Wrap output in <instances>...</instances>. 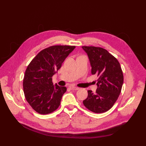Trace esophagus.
I'll return each mask as SVG.
<instances>
[{"instance_id": "1", "label": "esophagus", "mask_w": 146, "mask_h": 146, "mask_svg": "<svg viewBox=\"0 0 146 146\" xmlns=\"http://www.w3.org/2000/svg\"><path fill=\"white\" fill-rule=\"evenodd\" d=\"M70 90H79V88L76 87V86H70Z\"/></svg>"}]
</instances>
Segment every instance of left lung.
Instances as JSON below:
<instances>
[{"mask_svg": "<svg viewBox=\"0 0 146 146\" xmlns=\"http://www.w3.org/2000/svg\"><path fill=\"white\" fill-rule=\"evenodd\" d=\"M89 58L92 74L98 76L95 93L88 90V97L83 101L85 107L94 113L110 110L121 92L123 75L117 58L106 49L95 46H82Z\"/></svg>", "mask_w": 146, "mask_h": 146, "instance_id": "left-lung-1", "label": "left lung"}]
</instances>
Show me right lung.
<instances>
[{
	"mask_svg": "<svg viewBox=\"0 0 146 146\" xmlns=\"http://www.w3.org/2000/svg\"><path fill=\"white\" fill-rule=\"evenodd\" d=\"M75 48V46H50L40 51L27 66L23 79L24 93L36 112L48 114L60 106L66 88L54 85L52 76Z\"/></svg>",
	"mask_w": 146,
	"mask_h": 146,
	"instance_id": "add662e5",
	"label": "right lung"
}]
</instances>
